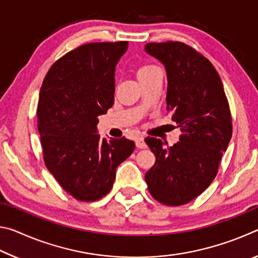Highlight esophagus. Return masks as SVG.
Segmentation results:
<instances>
[{
    "mask_svg": "<svg viewBox=\"0 0 258 258\" xmlns=\"http://www.w3.org/2000/svg\"><path fill=\"white\" fill-rule=\"evenodd\" d=\"M135 145H137V147L139 148V149H145V148H147V145H146V142H145V139H143L142 137L137 138Z\"/></svg>",
    "mask_w": 258,
    "mask_h": 258,
    "instance_id": "34e87169",
    "label": "esophagus"
}]
</instances>
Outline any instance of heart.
Listing matches in <instances>:
<instances>
[{
  "instance_id": "b5f03b06",
  "label": "heart",
  "mask_w": 258,
  "mask_h": 258,
  "mask_svg": "<svg viewBox=\"0 0 258 258\" xmlns=\"http://www.w3.org/2000/svg\"><path fill=\"white\" fill-rule=\"evenodd\" d=\"M157 69H159L155 64H151V63H142V64H139V66L135 68V75H137L138 80L141 81L143 78H146L147 76H149L152 72L157 71Z\"/></svg>"
}]
</instances>
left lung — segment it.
Here are the masks:
<instances>
[{
  "label": "left lung",
  "instance_id": "obj_1",
  "mask_svg": "<svg viewBox=\"0 0 258 258\" xmlns=\"http://www.w3.org/2000/svg\"><path fill=\"white\" fill-rule=\"evenodd\" d=\"M148 53L165 64L166 101L180 141L168 147L146 138L156 161L146 173L150 195L166 206H181L211 185L232 137V116L223 84L206 56L183 42L148 43Z\"/></svg>",
  "mask_w": 258,
  "mask_h": 258
}]
</instances>
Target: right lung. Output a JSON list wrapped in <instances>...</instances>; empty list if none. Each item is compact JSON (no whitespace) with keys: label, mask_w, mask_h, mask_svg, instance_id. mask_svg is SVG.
<instances>
[{"label":"right lung","mask_w":258,"mask_h":258,"mask_svg":"<svg viewBox=\"0 0 258 258\" xmlns=\"http://www.w3.org/2000/svg\"><path fill=\"white\" fill-rule=\"evenodd\" d=\"M127 42L86 43L52 64L43 81L36 116L43 159L60 186L80 202L111 190L116 168L135 143L101 140L98 116L113 104L115 67Z\"/></svg>","instance_id":"1"}]
</instances>
